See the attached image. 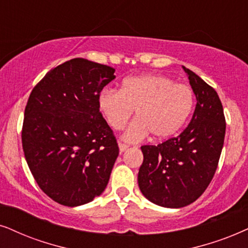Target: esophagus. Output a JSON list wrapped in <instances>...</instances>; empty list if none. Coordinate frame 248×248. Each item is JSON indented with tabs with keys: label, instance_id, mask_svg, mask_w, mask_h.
Returning <instances> with one entry per match:
<instances>
[{
	"label": "esophagus",
	"instance_id": "esophagus-1",
	"mask_svg": "<svg viewBox=\"0 0 248 248\" xmlns=\"http://www.w3.org/2000/svg\"><path fill=\"white\" fill-rule=\"evenodd\" d=\"M128 147H129V146H128L127 144H124V143H122V142H119V150H120L121 153L126 151Z\"/></svg>",
	"mask_w": 248,
	"mask_h": 248
}]
</instances>
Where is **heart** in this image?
Returning <instances> with one entry per match:
<instances>
[{"instance_id": "heart-1", "label": "heart", "mask_w": 248, "mask_h": 248, "mask_svg": "<svg viewBox=\"0 0 248 248\" xmlns=\"http://www.w3.org/2000/svg\"><path fill=\"white\" fill-rule=\"evenodd\" d=\"M98 106L114 130L124 129L135 111L136 120L124 134L127 140L137 142L149 134L153 140H165L183 127L192 109L193 92L165 75H139L124 80L120 90L102 92Z\"/></svg>"}]
</instances>
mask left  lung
<instances>
[{
	"label": "left lung",
	"mask_w": 248,
	"mask_h": 248,
	"mask_svg": "<svg viewBox=\"0 0 248 248\" xmlns=\"http://www.w3.org/2000/svg\"><path fill=\"white\" fill-rule=\"evenodd\" d=\"M197 105L189 126L158 145H143L139 186L150 202L180 208L196 202L213 180L225 135L223 106L217 93L189 68Z\"/></svg>",
	"instance_id": "left-lung-1"
}]
</instances>
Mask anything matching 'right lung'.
<instances>
[{
    "mask_svg": "<svg viewBox=\"0 0 248 248\" xmlns=\"http://www.w3.org/2000/svg\"><path fill=\"white\" fill-rule=\"evenodd\" d=\"M114 68L74 58L52 68L33 88L21 142L37 186L54 202L74 207L99 196L119 155L98 97Z\"/></svg>",
    "mask_w": 248,
    "mask_h": 248,
    "instance_id": "add662e5",
    "label": "right lung"
}]
</instances>
